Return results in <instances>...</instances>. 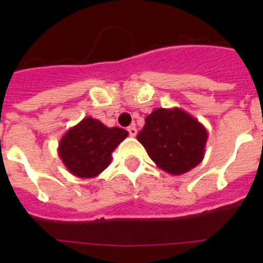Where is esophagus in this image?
I'll return each instance as SVG.
<instances>
[{
    "label": "esophagus",
    "mask_w": 263,
    "mask_h": 263,
    "mask_svg": "<svg viewBox=\"0 0 263 263\" xmlns=\"http://www.w3.org/2000/svg\"><path fill=\"white\" fill-rule=\"evenodd\" d=\"M127 132H129L130 137H136L137 136V127L134 126V125H132V126L127 127Z\"/></svg>",
    "instance_id": "34e87169"
}]
</instances>
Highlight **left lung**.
Here are the masks:
<instances>
[{
    "label": "left lung",
    "instance_id": "obj_1",
    "mask_svg": "<svg viewBox=\"0 0 263 263\" xmlns=\"http://www.w3.org/2000/svg\"><path fill=\"white\" fill-rule=\"evenodd\" d=\"M137 139L160 170L182 175L203 160L208 133L183 109L158 108L145 118Z\"/></svg>",
    "mask_w": 263,
    "mask_h": 263
}]
</instances>
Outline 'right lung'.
Returning a JSON list of instances; mask_svg holds the SVG:
<instances>
[{
    "label": "right lung",
    "instance_id": "right-lung-1",
    "mask_svg": "<svg viewBox=\"0 0 263 263\" xmlns=\"http://www.w3.org/2000/svg\"><path fill=\"white\" fill-rule=\"evenodd\" d=\"M127 136L125 129L108 127L96 118L85 117L62 137L58 154L72 175L95 178L110 164L111 153Z\"/></svg>",
    "mask_w": 263,
    "mask_h": 263
}]
</instances>
